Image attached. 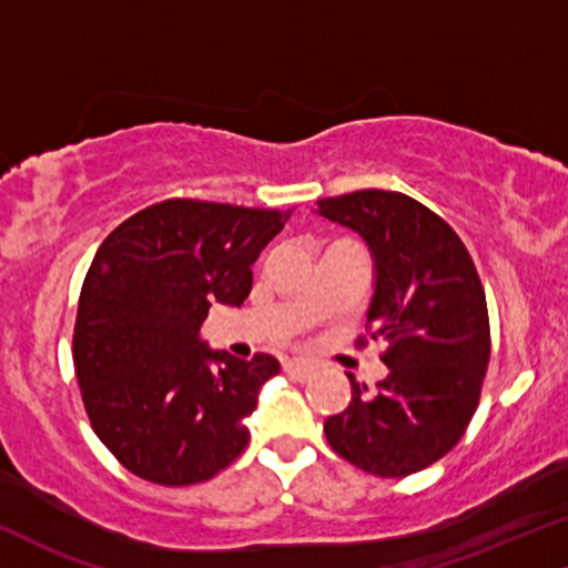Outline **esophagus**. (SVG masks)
I'll use <instances>...</instances> for the list:
<instances>
[{"instance_id": "1", "label": "esophagus", "mask_w": 568, "mask_h": 568, "mask_svg": "<svg viewBox=\"0 0 568 568\" xmlns=\"http://www.w3.org/2000/svg\"><path fill=\"white\" fill-rule=\"evenodd\" d=\"M283 369L296 379H308L314 375V364L306 362V358H288V362L283 364Z\"/></svg>"}]
</instances>
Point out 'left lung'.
Masks as SVG:
<instances>
[{
  "label": "left lung",
  "instance_id": "obj_1",
  "mask_svg": "<svg viewBox=\"0 0 568 568\" xmlns=\"http://www.w3.org/2000/svg\"><path fill=\"white\" fill-rule=\"evenodd\" d=\"M317 212L367 241L375 296L358 343H385L390 369L375 393L348 375V408L325 419L327 443L369 475L408 477L448 454L477 412L490 362L483 283L454 227L406 193H343Z\"/></svg>",
  "mask_w": 568,
  "mask_h": 568
}]
</instances>
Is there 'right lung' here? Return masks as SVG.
<instances>
[{"label":"right lung","instance_id":"right-lung-1","mask_svg":"<svg viewBox=\"0 0 568 568\" xmlns=\"http://www.w3.org/2000/svg\"><path fill=\"white\" fill-rule=\"evenodd\" d=\"M291 210L168 199L106 235L85 272L73 333L93 433L149 483L220 475L248 445L246 416L280 364L201 341L212 304L241 306L251 264Z\"/></svg>","mask_w":568,"mask_h":568}]
</instances>
